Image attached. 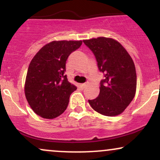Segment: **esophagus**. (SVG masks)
I'll return each mask as SVG.
<instances>
[{
	"label": "esophagus",
	"mask_w": 160,
	"mask_h": 160,
	"mask_svg": "<svg viewBox=\"0 0 160 160\" xmlns=\"http://www.w3.org/2000/svg\"><path fill=\"white\" fill-rule=\"evenodd\" d=\"M80 86L82 87V89H84V88H85L86 86V83H82V84H80Z\"/></svg>",
	"instance_id": "1"
}]
</instances>
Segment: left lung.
I'll return each instance as SVG.
<instances>
[{"mask_svg":"<svg viewBox=\"0 0 160 160\" xmlns=\"http://www.w3.org/2000/svg\"><path fill=\"white\" fill-rule=\"evenodd\" d=\"M92 52L98 70L103 73L100 93L88 100L98 113L108 117L120 114L131 103L135 95L137 76L135 67L127 51L117 40L101 37L84 40Z\"/></svg>","mask_w":160,"mask_h":160,"instance_id":"left-lung-1","label":"left lung"}]
</instances>
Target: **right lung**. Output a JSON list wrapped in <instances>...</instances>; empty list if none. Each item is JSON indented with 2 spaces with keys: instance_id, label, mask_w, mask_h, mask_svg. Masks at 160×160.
<instances>
[{
  "instance_id": "1",
  "label": "right lung",
  "mask_w": 160,
  "mask_h": 160,
  "mask_svg": "<svg viewBox=\"0 0 160 160\" xmlns=\"http://www.w3.org/2000/svg\"><path fill=\"white\" fill-rule=\"evenodd\" d=\"M81 44V40L52 41L32 58L28 69L25 94L34 113L43 118H56L68 105L70 95L77 87L65 74L66 61Z\"/></svg>"
}]
</instances>
